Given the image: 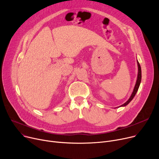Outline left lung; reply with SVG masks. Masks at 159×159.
Here are the masks:
<instances>
[{"label":"left lung","instance_id":"obj_1","mask_svg":"<svg viewBox=\"0 0 159 159\" xmlns=\"http://www.w3.org/2000/svg\"><path fill=\"white\" fill-rule=\"evenodd\" d=\"M137 65H138V75H137V81H136V84L135 85V87H134V89H133V92L129 97V98L128 100V101L125 102L124 104H123L122 105L119 106L118 107H124L127 106L131 101L133 100V98H134V97L135 96L137 91L139 89V86H140V82H141V78H142V73H141V68H140V64L139 63L138 61H137Z\"/></svg>","mask_w":159,"mask_h":159}]
</instances>
